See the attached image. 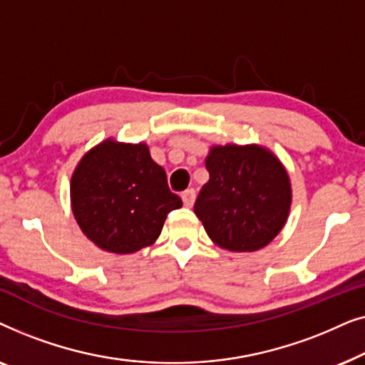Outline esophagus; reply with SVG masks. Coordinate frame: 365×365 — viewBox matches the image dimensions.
<instances>
[{
	"instance_id": "esophagus-1",
	"label": "esophagus",
	"mask_w": 365,
	"mask_h": 365,
	"mask_svg": "<svg viewBox=\"0 0 365 365\" xmlns=\"http://www.w3.org/2000/svg\"><path fill=\"white\" fill-rule=\"evenodd\" d=\"M181 197H182L184 206L191 207L192 204H194V199H196V191H194V189H187V191H184L181 194Z\"/></svg>"
}]
</instances>
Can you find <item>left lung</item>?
<instances>
[{
  "mask_svg": "<svg viewBox=\"0 0 365 365\" xmlns=\"http://www.w3.org/2000/svg\"><path fill=\"white\" fill-rule=\"evenodd\" d=\"M209 181L194 204L207 236L232 252H252L281 232L291 209V182L266 148L214 146L206 158Z\"/></svg>",
  "mask_w": 365,
  "mask_h": 365,
  "instance_id": "left-lung-1",
  "label": "left lung"
}]
</instances>
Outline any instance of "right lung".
<instances>
[{"label":"right lung","instance_id":"add662e5","mask_svg":"<svg viewBox=\"0 0 365 365\" xmlns=\"http://www.w3.org/2000/svg\"><path fill=\"white\" fill-rule=\"evenodd\" d=\"M71 206L89 241L103 251L131 254L156 241L168 214L182 201L146 144L106 139L74 169Z\"/></svg>","mask_w":365,"mask_h":365}]
</instances>
